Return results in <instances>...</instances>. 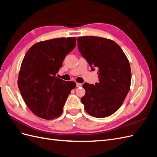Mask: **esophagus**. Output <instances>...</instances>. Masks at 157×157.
<instances>
[{
  "mask_svg": "<svg viewBox=\"0 0 157 157\" xmlns=\"http://www.w3.org/2000/svg\"><path fill=\"white\" fill-rule=\"evenodd\" d=\"M76 85H77V87H81L82 86V84L81 83H77L76 84Z\"/></svg>",
  "mask_w": 157,
  "mask_h": 157,
  "instance_id": "esophagus-1",
  "label": "esophagus"
}]
</instances>
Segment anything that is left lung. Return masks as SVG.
I'll use <instances>...</instances> for the list:
<instances>
[{"mask_svg": "<svg viewBox=\"0 0 157 157\" xmlns=\"http://www.w3.org/2000/svg\"><path fill=\"white\" fill-rule=\"evenodd\" d=\"M78 49L92 71L98 69L99 82H85L81 101L89 115L96 118L111 115L122 105L129 92L131 69L121 47L110 39L94 36L77 38Z\"/></svg>", "mask_w": 157, "mask_h": 157, "instance_id": "obj_1", "label": "left lung"}]
</instances>
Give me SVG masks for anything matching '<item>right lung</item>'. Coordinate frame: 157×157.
Listing matches in <instances>:
<instances>
[{"label": "right lung", "instance_id": "1", "mask_svg": "<svg viewBox=\"0 0 157 157\" xmlns=\"http://www.w3.org/2000/svg\"><path fill=\"white\" fill-rule=\"evenodd\" d=\"M76 45V38H59L33 45L25 55L17 80L27 105L35 115L46 120L61 115L76 84L56 77L63 61Z\"/></svg>", "mask_w": 157, "mask_h": 157}]
</instances>
